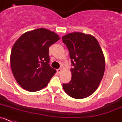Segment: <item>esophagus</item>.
<instances>
[{
    "instance_id": "1",
    "label": "esophagus",
    "mask_w": 122,
    "mask_h": 122,
    "mask_svg": "<svg viewBox=\"0 0 122 122\" xmlns=\"http://www.w3.org/2000/svg\"><path fill=\"white\" fill-rule=\"evenodd\" d=\"M56 71H57V73L58 74H60L61 73V71H62V70H61V69H57V70H56Z\"/></svg>"
}]
</instances>
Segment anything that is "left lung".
Instances as JSON below:
<instances>
[{"mask_svg":"<svg viewBox=\"0 0 122 122\" xmlns=\"http://www.w3.org/2000/svg\"><path fill=\"white\" fill-rule=\"evenodd\" d=\"M71 59V79L62 84L70 97L84 99L92 95L103 78L105 61L98 41L91 35L73 32L62 37Z\"/></svg>","mask_w":122,"mask_h":122,"instance_id":"8db88e82","label":"left lung"}]
</instances>
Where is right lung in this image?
Instances as JSON below:
<instances>
[{
    "instance_id": "1",
    "label": "right lung",
    "mask_w": 122,
    "mask_h": 122,
    "mask_svg": "<svg viewBox=\"0 0 122 122\" xmlns=\"http://www.w3.org/2000/svg\"><path fill=\"white\" fill-rule=\"evenodd\" d=\"M54 32L39 28L23 34L11 50L12 72L23 89L37 92L47 86L56 70L49 65V48L58 41Z\"/></svg>"
}]
</instances>
